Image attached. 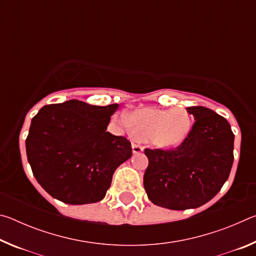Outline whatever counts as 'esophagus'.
<instances>
[{
    "label": "esophagus",
    "mask_w": 256,
    "mask_h": 256,
    "mask_svg": "<svg viewBox=\"0 0 256 256\" xmlns=\"http://www.w3.org/2000/svg\"><path fill=\"white\" fill-rule=\"evenodd\" d=\"M132 149H133V154H141L144 151V146H142L138 141H134L132 144Z\"/></svg>",
    "instance_id": "1"
}]
</instances>
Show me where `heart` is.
<instances>
[{
	"mask_svg": "<svg viewBox=\"0 0 256 256\" xmlns=\"http://www.w3.org/2000/svg\"><path fill=\"white\" fill-rule=\"evenodd\" d=\"M120 122L131 133L148 140L157 148L170 149L183 144L192 130V118L184 108H141L120 115Z\"/></svg>",
	"mask_w": 256,
	"mask_h": 256,
	"instance_id": "1",
	"label": "heart"
}]
</instances>
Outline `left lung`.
<instances>
[{"instance_id":"1","label":"left lung","mask_w":256,"mask_h":256,"mask_svg":"<svg viewBox=\"0 0 256 256\" xmlns=\"http://www.w3.org/2000/svg\"><path fill=\"white\" fill-rule=\"evenodd\" d=\"M192 130L175 149H146L144 176L149 200L170 210L196 209L209 202L228 180L235 136L227 120L202 106L188 107Z\"/></svg>"}]
</instances>
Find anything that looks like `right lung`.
Instances as JSON below:
<instances>
[{
    "instance_id": "right-lung-1",
    "label": "right lung",
    "mask_w": 256,
    "mask_h": 256,
    "mask_svg": "<svg viewBox=\"0 0 256 256\" xmlns=\"http://www.w3.org/2000/svg\"><path fill=\"white\" fill-rule=\"evenodd\" d=\"M118 108L72 99L37 112L26 151L34 178L50 196L68 204L105 198L116 168L132 156L126 138L106 131Z\"/></svg>"
}]
</instances>
